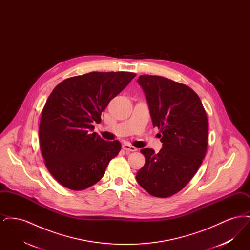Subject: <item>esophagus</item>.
<instances>
[{
  "mask_svg": "<svg viewBox=\"0 0 250 250\" xmlns=\"http://www.w3.org/2000/svg\"><path fill=\"white\" fill-rule=\"evenodd\" d=\"M123 149H124L125 151H126L127 153H130V152H135V151H137V149H136L134 146H132V145L128 144V143H125V144L123 145Z\"/></svg>",
  "mask_w": 250,
  "mask_h": 250,
  "instance_id": "obj_1",
  "label": "esophagus"
}]
</instances>
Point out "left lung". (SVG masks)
Here are the masks:
<instances>
[{
	"label": "left lung",
	"instance_id": "obj_1",
	"mask_svg": "<svg viewBox=\"0 0 250 250\" xmlns=\"http://www.w3.org/2000/svg\"><path fill=\"white\" fill-rule=\"evenodd\" d=\"M138 83L163 145L157 154L141 150L145 164L136 179L150 195L167 198L182 190L202 165L208 145L206 111L199 95L185 84L151 75L140 76Z\"/></svg>",
	"mask_w": 250,
	"mask_h": 250
}]
</instances>
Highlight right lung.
Masks as SVG:
<instances>
[{"label": "right lung", "mask_w": 250, "mask_h": 250, "mask_svg": "<svg viewBox=\"0 0 250 250\" xmlns=\"http://www.w3.org/2000/svg\"><path fill=\"white\" fill-rule=\"evenodd\" d=\"M135 77L131 72H91L62 81L48 96L40 119L39 145L49 173L64 188L92 187L119 154L121 143L92 133L93 124L101 122L109 101Z\"/></svg>", "instance_id": "add662e5"}]
</instances>
